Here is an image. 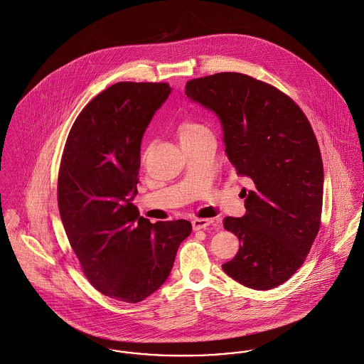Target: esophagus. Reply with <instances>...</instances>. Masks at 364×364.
<instances>
[{
    "label": "esophagus",
    "mask_w": 364,
    "mask_h": 364,
    "mask_svg": "<svg viewBox=\"0 0 364 364\" xmlns=\"http://www.w3.org/2000/svg\"><path fill=\"white\" fill-rule=\"evenodd\" d=\"M213 223V219H194L193 220V228L194 230H202L206 228L208 225Z\"/></svg>",
    "instance_id": "obj_1"
}]
</instances>
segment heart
<instances>
[{
	"label": "heart",
	"mask_w": 364,
	"mask_h": 364,
	"mask_svg": "<svg viewBox=\"0 0 364 364\" xmlns=\"http://www.w3.org/2000/svg\"><path fill=\"white\" fill-rule=\"evenodd\" d=\"M205 130H206V129H205L203 126L198 124V123H194V122H186V123H183V124L178 127V137H180V141L184 140V139L193 137V136H196V134L200 133V132H205Z\"/></svg>",
	"instance_id": "1"
}]
</instances>
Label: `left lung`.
Listing matches in <instances>:
<instances>
[{
  "instance_id": "obj_1",
  "label": "left lung",
  "mask_w": 364,
  "mask_h": 364,
  "mask_svg": "<svg viewBox=\"0 0 364 364\" xmlns=\"http://www.w3.org/2000/svg\"><path fill=\"white\" fill-rule=\"evenodd\" d=\"M190 101L216 113L225 154L251 180L242 218H225L241 245L224 263L227 276L272 289L305 262L320 228L323 162L301 108L280 90L242 73H216L186 84Z\"/></svg>"
}]
</instances>
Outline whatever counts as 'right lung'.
Returning <instances> with one entry per match:
<instances>
[{
    "label": "right lung",
    "instance_id": "1",
    "mask_svg": "<svg viewBox=\"0 0 364 364\" xmlns=\"http://www.w3.org/2000/svg\"><path fill=\"white\" fill-rule=\"evenodd\" d=\"M171 92L166 83L120 82L91 100L65 144L58 206L84 274L104 295L137 304L168 280L188 220L152 224L137 196L142 136Z\"/></svg>",
    "mask_w": 364,
    "mask_h": 364
}]
</instances>
